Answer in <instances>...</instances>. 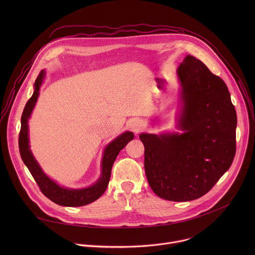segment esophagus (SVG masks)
<instances>
[{"instance_id": "1", "label": "esophagus", "mask_w": 255, "mask_h": 255, "mask_svg": "<svg viewBox=\"0 0 255 255\" xmlns=\"http://www.w3.org/2000/svg\"><path fill=\"white\" fill-rule=\"evenodd\" d=\"M130 129H131L134 133H138V132L142 131V129H143V123H142V121H140V120H138V119L134 120V121L130 124Z\"/></svg>"}]
</instances>
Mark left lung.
<instances>
[{
    "label": "left lung",
    "mask_w": 255,
    "mask_h": 255,
    "mask_svg": "<svg viewBox=\"0 0 255 255\" xmlns=\"http://www.w3.org/2000/svg\"><path fill=\"white\" fill-rule=\"evenodd\" d=\"M184 133L140 134L148 184L160 198L193 201L206 195L229 169L236 152L235 107L224 81L188 55L177 68Z\"/></svg>",
    "instance_id": "obj_1"
}]
</instances>
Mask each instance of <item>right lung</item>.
Wrapping results in <instances>:
<instances>
[{
    "label": "right lung",
    "mask_w": 255,
    "mask_h": 255,
    "mask_svg": "<svg viewBox=\"0 0 255 255\" xmlns=\"http://www.w3.org/2000/svg\"><path fill=\"white\" fill-rule=\"evenodd\" d=\"M44 70H41L37 79H36L34 84V93L25 105L21 117V129L19 133V150L21 158L25 165L28 167L30 173L35 179L36 184L38 185L42 194L53 203L66 207L85 206L98 200L104 194L108 187L109 180H110L112 166L118 153L126 146V144L129 141L134 138V135L132 132H125L117 137L106 147L102 160V176L94 186L82 190H69L59 187L42 171L37 161L33 157L31 150L29 149L28 120L35 106V103L37 101L39 89L44 79Z\"/></svg>",
    "instance_id": "add662e5"
}]
</instances>
